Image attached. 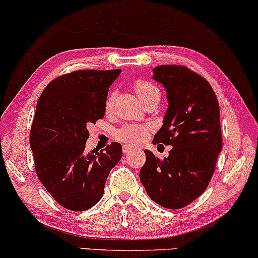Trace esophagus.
<instances>
[{
  "mask_svg": "<svg viewBox=\"0 0 258 258\" xmlns=\"http://www.w3.org/2000/svg\"><path fill=\"white\" fill-rule=\"evenodd\" d=\"M133 151H134L133 147H129V146L123 147V154H124V155H129L130 153H133Z\"/></svg>",
  "mask_w": 258,
  "mask_h": 258,
  "instance_id": "obj_1",
  "label": "esophagus"
}]
</instances>
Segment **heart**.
Wrapping results in <instances>:
<instances>
[{
    "instance_id": "obj_1",
    "label": "heart",
    "mask_w": 258,
    "mask_h": 258,
    "mask_svg": "<svg viewBox=\"0 0 258 258\" xmlns=\"http://www.w3.org/2000/svg\"><path fill=\"white\" fill-rule=\"evenodd\" d=\"M134 88H135L136 94L139 95V97L142 100L144 103H148V102L154 100V98H160L161 93L158 90L156 86H154L153 83L148 82L146 80L139 79L134 82ZM115 93H111L109 95L107 104L105 107L109 109L111 107L112 101H114ZM148 132H149V128L146 125H136V124H128L122 126L121 129L116 132V139L121 141V142L128 144V146H136V144L142 143L144 140L147 139Z\"/></svg>"
}]
</instances>
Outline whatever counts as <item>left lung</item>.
Here are the masks:
<instances>
[{"label":"left lung","mask_w":258,"mask_h":258,"mask_svg":"<svg viewBox=\"0 0 258 258\" xmlns=\"http://www.w3.org/2000/svg\"><path fill=\"white\" fill-rule=\"evenodd\" d=\"M154 80L167 89L169 108L153 143L171 146L163 160L144 150L140 179L154 202L181 209L207 189L222 149L220 107L209 82L188 67L162 64Z\"/></svg>","instance_id":"8db88e82"}]
</instances>
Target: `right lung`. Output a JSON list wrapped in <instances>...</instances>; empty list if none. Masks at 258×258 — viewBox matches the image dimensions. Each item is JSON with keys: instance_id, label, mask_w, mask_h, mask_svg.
Masks as SVG:
<instances>
[{"instance_id": "obj_1", "label": "right lung", "mask_w": 258, "mask_h": 258, "mask_svg": "<svg viewBox=\"0 0 258 258\" xmlns=\"http://www.w3.org/2000/svg\"><path fill=\"white\" fill-rule=\"evenodd\" d=\"M115 70H75L56 77L37 101L30 147L37 177L59 206L84 211L102 199L109 172L122 157L112 142L103 150L86 153L87 125L104 116Z\"/></svg>"}]
</instances>
